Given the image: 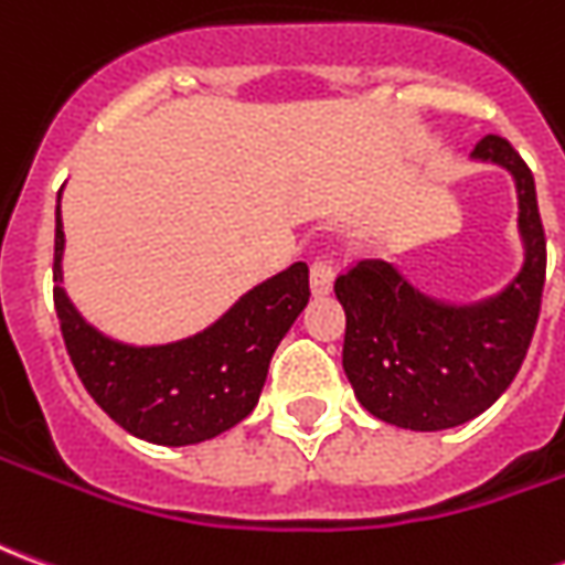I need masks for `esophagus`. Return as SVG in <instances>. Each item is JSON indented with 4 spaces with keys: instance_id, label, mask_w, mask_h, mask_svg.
Segmentation results:
<instances>
[{
    "instance_id": "34e87169",
    "label": "esophagus",
    "mask_w": 565,
    "mask_h": 565,
    "mask_svg": "<svg viewBox=\"0 0 565 565\" xmlns=\"http://www.w3.org/2000/svg\"><path fill=\"white\" fill-rule=\"evenodd\" d=\"M332 281H335V275H332L330 259H315V263H311V294L318 296V299L320 296H330Z\"/></svg>"
}]
</instances>
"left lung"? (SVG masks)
I'll use <instances>...</instances> for the list:
<instances>
[{
  "instance_id": "1",
  "label": "left lung",
  "mask_w": 565,
  "mask_h": 565,
  "mask_svg": "<svg viewBox=\"0 0 565 565\" xmlns=\"http://www.w3.org/2000/svg\"><path fill=\"white\" fill-rule=\"evenodd\" d=\"M472 160L514 178L523 263L502 290L448 302L424 294L393 263L366 259L335 281L344 308V375L356 399L384 424L438 433L497 403L533 342L545 287V230L533 172L499 136H484Z\"/></svg>"
}]
</instances>
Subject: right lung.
<instances>
[{"mask_svg":"<svg viewBox=\"0 0 565 565\" xmlns=\"http://www.w3.org/2000/svg\"><path fill=\"white\" fill-rule=\"evenodd\" d=\"M60 196L54 306L72 366L96 405L136 438L169 448L199 445L245 420L259 403L275 348L308 306L306 263L250 287L211 327L186 339L117 342L81 315L63 287L66 235Z\"/></svg>","mask_w":565,"mask_h":565,"instance_id":"1","label":"right lung"}]
</instances>
